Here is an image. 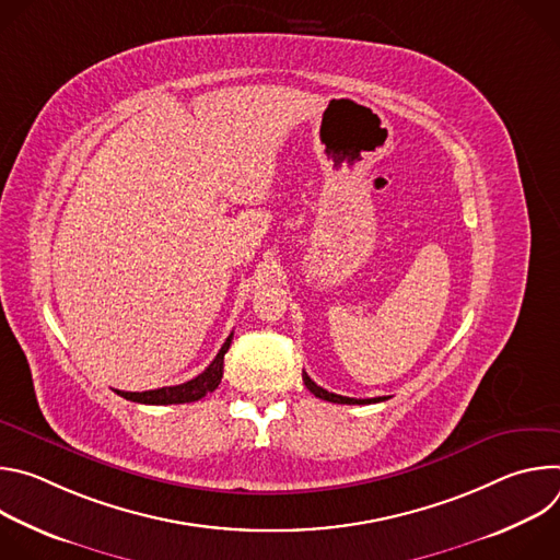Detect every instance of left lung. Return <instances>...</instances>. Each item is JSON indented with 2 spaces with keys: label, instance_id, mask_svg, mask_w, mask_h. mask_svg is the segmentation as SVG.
<instances>
[{
  "label": "left lung",
  "instance_id": "obj_1",
  "mask_svg": "<svg viewBox=\"0 0 560 560\" xmlns=\"http://www.w3.org/2000/svg\"><path fill=\"white\" fill-rule=\"evenodd\" d=\"M303 383H305V387L314 394V396H318V398H324V401H330V404H346V406H368V404H378V401H385L387 396H376V398H350V396H341V394H335V392H328V389H324L322 385H316L310 376H307V372H303Z\"/></svg>",
  "mask_w": 560,
  "mask_h": 560
}]
</instances>
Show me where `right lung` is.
<instances>
[{"mask_svg":"<svg viewBox=\"0 0 560 560\" xmlns=\"http://www.w3.org/2000/svg\"><path fill=\"white\" fill-rule=\"evenodd\" d=\"M232 335L225 339V343L221 346L219 354L214 357V361L195 378L182 383V385H171V387H156V389H148V392H121L117 389L119 396H124L126 401H135V404H145V406H173V404H192L203 398L208 392H214L217 385L221 383L223 376V357L230 348Z\"/></svg>","mask_w":560,"mask_h":560,"instance_id":"1","label":"right lung"}]
</instances>
